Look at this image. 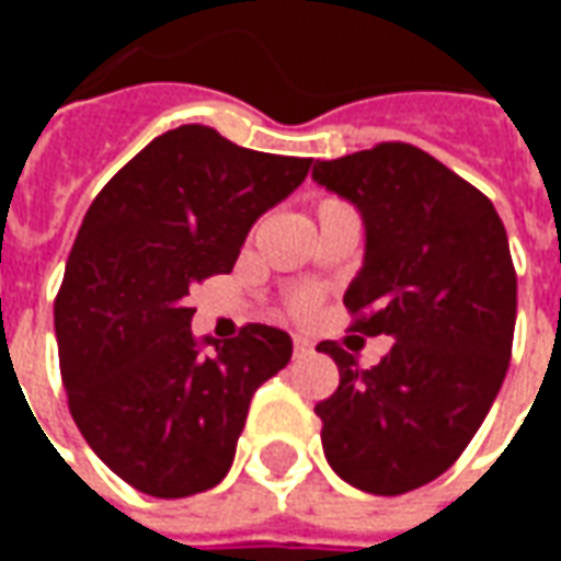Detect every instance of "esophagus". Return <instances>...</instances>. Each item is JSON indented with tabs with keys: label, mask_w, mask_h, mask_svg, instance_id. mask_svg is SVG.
I'll return each instance as SVG.
<instances>
[{
	"label": "esophagus",
	"mask_w": 561,
	"mask_h": 561,
	"mask_svg": "<svg viewBox=\"0 0 561 561\" xmlns=\"http://www.w3.org/2000/svg\"><path fill=\"white\" fill-rule=\"evenodd\" d=\"M309 352H312V342L306 340V336H294V354H297V357H306Z\"/></svg>",
	"instance_id": "obj_1"
}]
</instances>
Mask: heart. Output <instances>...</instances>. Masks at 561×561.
<instances>
[{
  "label": "heart",
  "mask_w": 561,
  "mask_h": 561,
  "mask_svg": "<svg viewBox=\"0 0 561 561\" xmlns=\"http://www.w3.org/2000/svg\"><path fill=\"white\" fill-rule=\"evenodd\" d=\"M306 306H309V297H306V300H304V309H306Z\"/></svg>",
  "instance_id": "b5f03b06"
}]
</instances>
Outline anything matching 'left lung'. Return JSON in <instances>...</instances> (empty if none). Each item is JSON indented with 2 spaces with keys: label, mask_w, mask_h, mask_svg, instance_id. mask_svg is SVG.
Returning <instances> with one entry per match:
<instances>
[{
  "label": "left lung",
  "mask_w": 561,
  "mask_h": 561,
  "mask_svg": "<svg viewBox=\"0 0 561 561\" xmlns=\"http://www.w3.org/2000/svg\"><path fill=\"white\" fill-rule=\"evenodd\" d=\"M312 180L364 219V267L342 297L364 312L354 330L393 340L373 369L318 345L340 366L336 393L316 405L324 457L364 493L402 495L457 462L505 381L517 321L505 225L409 144L318 161Z\"/></svg>",
  "instance_id": "left-lung-1"
}]
</instances>
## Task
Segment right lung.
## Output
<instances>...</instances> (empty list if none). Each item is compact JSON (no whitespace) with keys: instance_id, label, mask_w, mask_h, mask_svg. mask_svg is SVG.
Returning a JSON list of instances; mask_svg holds the SVG:
<instances>
[{"instance_id":"1","label":"right lung","mask_w":561,"mask_h":561,"mask_svg":"<svg viewBox=\"0 0 561 561\" xmlns=\"http://www.w3.org/2000/svg\"><path fill=\"white\" fill-rule=\"evenodd\" d=\"M312 159L270 156L180 126L149 140L83 216L54 306L68 409L104 466L156 499L228 474L255 390L291 360V336L249 324L192 336L195 282L228 273Z\"/></svg>"}]
</instances>
